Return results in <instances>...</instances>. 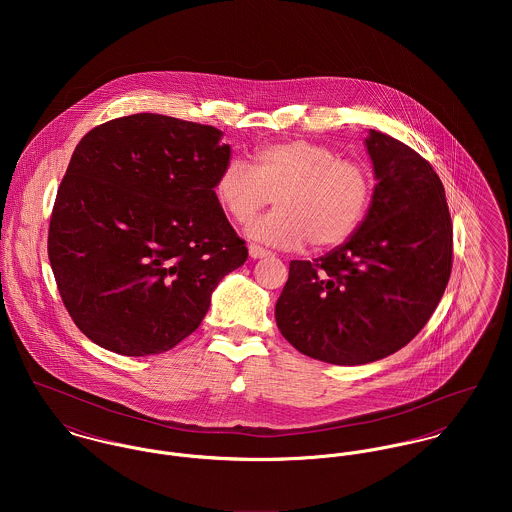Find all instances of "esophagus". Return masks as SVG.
Returning a JSON list of instances; mask_svg holds the SVG:
<instances>
[{"label":"esophagus","instance_id":"1","mask_svg":"<svg viewBox=\"0 0 512 512\" xmlns=\"http://www.w3.org/2000/svg\"><path fill=\"white\" fill-rule=\"evenodd\" d=\"M248 254H250V258H268L272 252L270 250H266V248H262V246H258V244H250L248 246Z\"/></svg>","mask_w":512,"mask_h":512}]
</instances>
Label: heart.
I'll return each mask as SVG.
<instances>
[{
	"label": "heart",
	"instance_id": "1",
	"mask_svg": "<svg viewBox=\"0 0 512 512\" xmlns=\"http://www.w3.org/2000/svg\"><path fill=\"white\" fill-rule=\"evenodd\" d=\"M372 189L365 163L307 138L258 147L252 167L230 159L215 181L222 211L238 224L274 199L278 211L254 220L248 234L276 248L343 244L365 220Z\"/></svg>",
	"mask_w": 512,
	"mask_h": 512
}]
</instances>
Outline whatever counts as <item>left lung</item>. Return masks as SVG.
I'll return each mask as SVG.
<instances>
[{"label":"left lung","instance_id":"1","mask_svg":"<svg viewBox=\"0 0 512 512\" xmlns=\"http://www.w3.org/2000/svg\"><path fill=\"white\" fill-rule=\"evenodd\" d=\"M376 187L357 232L329 254L292 260L276 323L331 365H366L408 345L451 274L453 226L438 173L412 147L370 130Z\"/></svg>","mask_w":512,"mask_h":512}]
</instances>
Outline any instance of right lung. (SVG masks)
Returning <instances> with one entry per match:
<instances>
[{
	"instance_id": "obj_1",
	"label": "right lung",
	"mask_w": 512,
	"mask_h": 512,
	"mask_svg": "<svg viewBox=\"0 0 512 512\" xmlns=\"http://www.w3.org/2000/svg\"><path fill=\"white\" fill-rule=\"evenodd\" d=\"M213 126L132 114L92 128L59 185L49 260L74 325L126 357L173 349L248 258L215 197L230 159Z\"/></svg>"
}]
</instances>
